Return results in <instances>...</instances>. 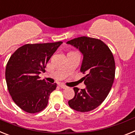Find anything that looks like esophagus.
Returning a JSON list of instances; mask_svg holds the SVG:
<instances>
[{
  "mask_svg": "<svg viewBox=\"0 0 135 135\" xmlns=\"http://www.w3.org/2000/svg\"><path fill=\"white\" fill-rule=\"evenodd\" d=\"M60 87L61 88H62V89H66L68 88L67 86L63 85V84H60Z\"/></svg>",
  "mask_w": 135,
  "mask_h": 135,
  "instance_id": "obj_1",
  "label": "esophagus"
}]
</instances>
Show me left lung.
Wrapping results in <instances>:
<instances>
[{
	"label": "left lung",
	"mask_w": 135,
	"mask_h": 135,
	"mask_svg": "<svg viewBox=\"0 0 135 135\" xmlns=\"http://www.w3.org/2000/svg\"><path fill=\"white\" fill-rule=\"evenodd\" d=\"M83 55L80 71L85 88H74V98L68 103L71 109L80 112L92 111L105 100L115 78V65L108 46L102 41L87 37L75 38L66 42Z\"/></svg>",
	"instance_id": "8db88e82"
}]
</instances>
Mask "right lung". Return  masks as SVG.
Wrapping results in <instances>:
<instances>
[{"label": "right lung", "mask_w": 135, "mask_h": 135, "mask_svg": "<svg viewBox=\"0 0 135 135\" xmlns=\"http://www.w3.org/2000/svg\"><path fill=\"white\" fill-rule=\"evenodd\" d=\"M62 41L26 44L16 50L9 58L5 70L9 92L16 105L26 112L35 113L46 107L50 94L56 84L41 80L49 60Z\"/></svg>", "instance_id": "add662e5"}]
</instances>
